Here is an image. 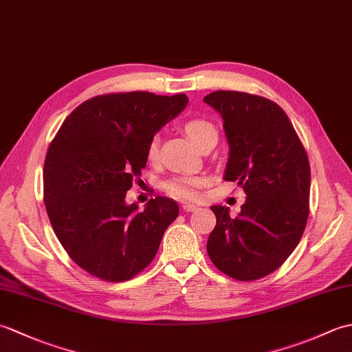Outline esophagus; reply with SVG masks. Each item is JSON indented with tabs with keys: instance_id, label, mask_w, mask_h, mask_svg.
<instances>
[{
	"instance_id": "esophagus-1",
	"label": "esophagus",
	"mask_w": 352,
	"mask_h": 352,
	"mask_svg": "<svg viewBox=\"0 0 352 352\" xmlns=\"http://www.w3.org/2000/svg\"><path fill=\"white\" fill-rule=\"evenodd\" d=\"M183 210L184 212H197L198 207L193 206V204H183Z\"/></svg>"
}]
</instances>
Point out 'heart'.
Returning a JSON list of instances; mask_svg holds the SVG:
<instances>
[{"mask_svg": "<svg viewBox=\"0 0 352 352\" xmlns=\"http://www.w3.org/2000/svg\"><path fill=\"white\" fill-rule=\"evenodd\" d=\"M184 131L190 140L197 146H201L206 140L210 138H218L214 126L206 121V119H190L184 124ZM157 155V139H154L148 146V157L149 159H155ZM206 186V180L201 177H188V175H178L172 177L169 180L164 182L163 189L169 193L170 197L183 201H193L198 199L201 195V189Z\"/></svg>", "mask_w": 352, "mask_h": 352, "instance_id": "1", "label": "heart"}]
</instances>
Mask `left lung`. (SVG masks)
<instances>
[{"instance_id":"8db88e82","label":"left lung","mask_w":352,"mask_h":352,"mask_svg":"<svg viewBox=\"0 0 352 352\" xmlns=\"http://www.w3.org/2000/svg\"><path fill=\"white\" fill-rule=\"evenodd\" d=\"M204 102L222 116L230 155L223 178L243 189L236 218L212 206L216 227L207 252L221 272L239 281L276 271L300 243L309 218L310 163L284 110L258 95L216 91Z\"/></svg>"}]
</instances>
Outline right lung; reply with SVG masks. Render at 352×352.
<instances>
[{"label":"right lung","mask_w":352,"mask_h":352,"mask_svg":"<svg viewBox=\"0 0 352 352\" xmlns=\"http://www.w3.org/2000/svg\"><path fill=\"white\" fill-rule=\"evenodd\" d=\"M189 102L184 94L98 95L65 119L43 164V201L52 230L87 274L121 283L155 257L178 206L151 198L144 212L126 190L146 166L154 134Z\"/></svg>","instance_id":"obj_1"}]
</instances>
